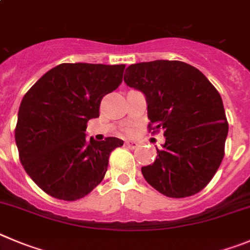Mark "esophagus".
Listing matches in <instances>:
<instances>
[{
  "mask_svg": "<svg viewBox=\"0 0 250 250\" xmlns=\"http://www.w3.org/2000/svg\"><path fill=\"white\" fill-rule=\"evenodd\" d=\"M126 146L129 148H136L137 143H135V141H126Z\"/></svg>",
  "mask_w": 250,
  "mask_h": 250,
  "instance_id": "1",
  "label": "esophagus"
}]
</instances>
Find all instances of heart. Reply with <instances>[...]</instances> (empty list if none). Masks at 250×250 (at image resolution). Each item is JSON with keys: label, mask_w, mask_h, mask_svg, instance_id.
Wrapping results in <instances>:
<instances>
[{"label": "heart", "mask_w": 250, "mask_h": 250, "mask_svg": "<svg viewBox=\"0 0 250 250\" xmlns=\"http://www.w3.org/2000/svg\"><path fill=\"white\" fill-rule=\"evenodd\" d=\"M127 134H131V130H127Z\"/></svg>", "instance_id": "obj_1"}]
</instances>
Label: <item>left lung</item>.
Returning a JSON list of instances; mask_svg holds the SVG:
<instances>
[{
  "label": "left lung",
  "instance_id": "1",
  "mask_svg": "<svg viewBox=\"0 0 250 250\" xmlns=\"http://www.w3.org/2000/svg\"><path fill=\"white\" fill-rule=\"evenodd\" d=\"M125 83L143 91L148 130L166 143L152 165L141 168L148 185L172 198L202 191L224 156L228 121L218 90L197 68L180 61L131 64Z\"/></svg>",
  "mask_w": 250,
  "mask_h": 250
}]
</instances>
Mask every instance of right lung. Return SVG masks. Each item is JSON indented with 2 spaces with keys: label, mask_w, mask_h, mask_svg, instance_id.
I'll return each mask as SVG.
<instances>
[{
  "label": "right lung",
  "mask_w": 250,
  "mask_h": 250,
  "mask_svg": "<svg viewBox=\"0 0 250 250\" xmlns=\"http://www.w3.org/2000/svg\"><path fill=\"white\" fill-rule=\"evenodd\" d=\"M125 64L63 63L45 73L21 102L15 129L20 160L49 196L77 201L104 178L116 137L86 139V124L100 102L123 82Z\"/></svg>",
  "instance_id": "obj_1"
}]
</instances>
